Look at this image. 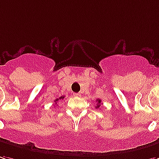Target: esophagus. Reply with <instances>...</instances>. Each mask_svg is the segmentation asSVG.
<instances>
[{
	"label": "esophagus",
	"instance_id": "34e87169",
	"mask_svg": "<svg viewBox=\"0 0 159 159\" xmlns=\"http://www.w3.org/2000/svg\"><path fill=\"white\" fill-rule=\"evenodd\" d=\"M74 95H75V96H81V94H80V93H75Z\"/></svg>",
	"mask_w": 159,
	"mask_h": 159
}]
</instances>
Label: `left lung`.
<instances>
[{
    "mask_svg": "<svg viewBox=\"0 0 159 159\" xmlns=\"http://www.w3.org/2000/svg\"><path fill=\"white\" fill-rule=\"evenodd\" d=\"M101 100H99V99H97V106H96V108H98V107H100V106H101Z\"/></svg>",
    "mask_w": 159,
    "mask_h": 159,
    "instance_id": "obj_1",
    "label": "left lung"
}]
</instances>
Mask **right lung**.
Instances as JSON below:
<instances>
[{
	"label": "right lung",
	"instance_id": "1",
	"mask_svg": "<svg viewBox=\"0 0 159 159\" xmlns=\"http://www.w3.org/2000/svg\"><path fill=\"white\" fill-rule=\"evenodd\" d=\"M64 98V96H61V97H59L58 99H56V100H55V102H57L58 100H63Z\"/></svg>",
	"mask_w": 159,
	"mask_h": 159
}]
</instances>
